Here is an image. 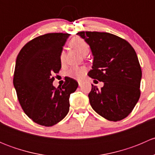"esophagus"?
<instances>
[{
    "label": "esophagus",
    "mask_w": 155,
    "mask_h": 155,
    "mask_svg": "<svg viewBox=\"0 0 155 155\" xmlns=\"http://www.w3.org/2000/svg\"><path fill=\"white\" fill-rule=\"evenodd\" d=\"M78 83H79V86H81V85H82V81H79V82H78Z\"/></svg>",
    "instance_id": "34e87169"
}]
</instances>
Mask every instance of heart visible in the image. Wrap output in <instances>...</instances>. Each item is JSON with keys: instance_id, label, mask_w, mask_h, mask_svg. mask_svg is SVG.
<instances>
[{"instance_id": "b5f03b06", "label": "heart", "mask_w": 155, "mask_h": 155, "mask_svg": "<svg viewBox=\"0 0 155 155\" xmlns=\"http://www.w3.org/2000/svg\"><path fill=\"white\" fill-rule=\"evenodd\" d=\"M70 45L76 50H77L80 54L85 55L89 51V46L85 42V40L80 37L73 38L70 41ZM60 60L61 63H64L65 61V51H61L60 54ZM87 69L85 67H73L68 71V75L70 77L76 79H82L85 76Z\"/></svg>"}]
</instances>
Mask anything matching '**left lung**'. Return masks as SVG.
Segmentation results:
<instances>
[{
  "mask_svg": "<svg viewBox=\"0 0 155 155\" xmlns=\"http://www.w3.org/2000/svg\"><path fill=\"white\" fill-rule=\"evenodd\" d=\"M76 34L89 45L94 57L87 75L104 84L101 89L92 85L88 94L92 109L109 121L124 119L140 97L142 70L135 50L125 40L109 33Z\"/></svg>",
  "mask_w": 155,
  "mask_h": 155,
  "instance_id": "left-lung-1",
  "label": "left lung"
}]
</instances>
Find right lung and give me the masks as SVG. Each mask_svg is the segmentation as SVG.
<instances>
[{
  "label": "right lung",
  "instance_id": "right-lung-1",
  "mask_svg": "<svg viewBox=\"0 0 155 155\" xmlns=\"http://www.w3.org/2000/svg\"><path fill=\"white\" fill-rule=\"evenodd\" d=\"M70 34L51 33L26 43L17 56L13 85L25 113L37 124L53 126L70 109V95L78 87L68 78L61 87L53 86V75L61 68L60 54Z\"/></svg>",
  "mask_w": 155,
  "mask_h": 155
}]
</instances>
